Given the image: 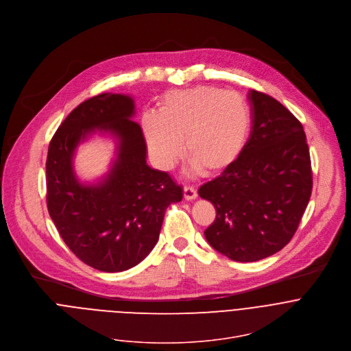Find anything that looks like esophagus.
I'll use <instances>...</instances> for the list:
<instances>
[{"label": "esophagus", "instance_id": "1", "mask_svg": "<svg viewBox=\"0 0 351 351\" xmlns=\"http://www.w3.org/2000/svg\"><path fill=\"white\" fill-rule=\"evenodd\" d=\"M183 193H184V198L187 201H191V199L197 198V190L193 186H184Z\"/></svg>", "mask_w": 351, "mask_h": 351}]
</instances>
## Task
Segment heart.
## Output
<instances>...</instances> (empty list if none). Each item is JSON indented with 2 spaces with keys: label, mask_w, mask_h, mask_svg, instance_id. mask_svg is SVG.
<instances>
[{
  "label": "heart",
  "mask_w": 351,
  "mask_h": 351,
  "mask_svg": "<svg viewBox=\"0 0 351 351\" xmlns=\"http://www.w3.org/2000/svg\"><path fill=\"white\" fill-rule=\"evenodd\" d=\"M142 131L154 162L171 169L183 156L204 175L232 167L246 149L252 117L246 101L237 93L198 86L167 93L160 114L145 113Z\"/></svg>",
  "instance_id": "obj_1"
}]
</instances>
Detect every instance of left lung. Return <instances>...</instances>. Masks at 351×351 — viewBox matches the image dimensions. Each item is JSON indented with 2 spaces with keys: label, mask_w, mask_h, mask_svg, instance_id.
<instances>
[{
  "label": "left lung",
  "mask_w": 351,
  "mask_h": 351,
  "mask_svg": "<svg viewBox=\"0 0 351 351\" xmlns=\"http://www.w3.org/2000/svg\"><path fill=\"white\" fill-rule=\"evenodd\" d=\"M247 98L252 131L245 152L198 190L216 209L206 241L239 263L267 258L291 241L313 187L301 121L265 93L250 90Z\"/></svg>",
  "instance_id": "1"
}]
</instances>
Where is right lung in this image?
Masks as SVG:
<instances>
[{
    "label": "right lung",
    "mask_w": 351,
    "mask_h": 351,
    "mask_svg": "<svg viewBox=\"0 0 351 351\" xmlns=\"http://www.w3.org/2000/svg\"><path fill=\"white\" fill-rule=\"evenodd\" d=\"M128 95L102 93L77 105L54 132L46 158L49 215L69 250L88 267L123 272L156 246L164 215L183 198L182 186L146 164L142 128L131 120ZM119 139L118 158L104 182L80 185L71 168L75 146L91 132Z\"/></svg>",
    "instance_id": "1"
}]
</instances>
